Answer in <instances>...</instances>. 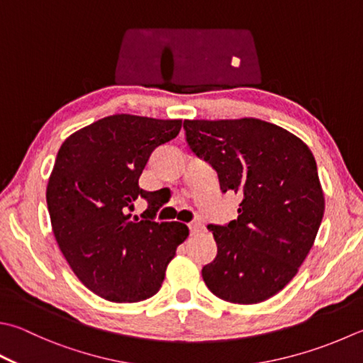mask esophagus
<instances>
[{
  "mask_svg": "<svg viewBox=\"0 0 363 363\" xmlns=\"http://www.w3.org/2000/svg\"><path fill=\"white\" fill-rule=\"evenodd\" d=\"M188 228H189L191 235H199L201 232H203V225L201 223H191Z\"/></svg>",
  "mask_w": 363,
  "mask_h": 363,
  "instance_id": "obj_1",
  "label": "esophagus"
}]
</instances>
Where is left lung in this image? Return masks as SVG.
Here are the masks:
<instances>
[{
  "label": "left lung",
  "instance_id": "8db88e82",
  "mask_svg": "<svg viewBox=\"0 0 363 363\" xmlns=\"http://www.w3.org/2000/svg\"><path fill=\"white\" fill-rule=\"evenodd\" d=\"M189 148L216 170L223 193L242 197L237 220L208 224L216 257L202 269L225 302L252 305L281 291L308 256L324 216L311 150L257 118L184 120Z\"/></svg>",
  "mask_w": 363,
  "mask_h": 363
}]
</instances>
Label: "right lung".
I'll return each mask as SVG.
<instances>
[{
    "label": "right lung",
    "mask_w": 363,
    "mask_h": 363,
    "mask_svg": "<svg viewBox=\"0 0 363 363\" xmlns=\"http://www.w3.org/2000/svg\"><path fill=\"white\" fill-rule=\"evenodd\" d=\"M182 120L117 113L71 134L60 147L47 184V207L55 240L84 286L117 303H134L160 291L177 246L189 229L156 223V193L139 177L162 143L175 139ZM143 196V220L129 211Z\"/></svg>",
    "instance_id": "right-lung-1"
}]
</instances>
